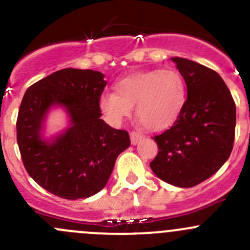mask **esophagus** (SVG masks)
Segmentation results:
<instances>
[{"instance_id": "34e87169", "label": "esophagus", "mask_w": 250, "mask_h": 250, "mask_svg": "<svg viewBox=\"0 0 250 250\" xmlns=\"http://www.w3.org/2000/svg\"><path fill=\"white\" fill-rule=\"evenodd\" d=\"M141 139H143V134L140 132H135V130L130 132V141H132L133 145H137Z\"/></svg>"}]
</instances>
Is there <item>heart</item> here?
<instances>
[{"mask_svg": "<svg viewBox=\"0 0 250 250\" xmlns=\"http://www.w3.org/2000/svg\"><path fill=\"white\" fill-rule=\"evenodd\" d=\"M116 93H103L100 110L113 125H120L135 112L150 129L172 125L183 111L186 84L176 70H150L130 75L115 84Z\"/></svg>", "mask_w": 250, "mask_h": 250, "instance_id": "1", "label": "heart"}]
</instances>
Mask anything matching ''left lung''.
I'll use <instances>...</instances> for the list:
<instances>
[{
  "mask_svg": "<svg viewBox=\"0 0 250 250\" xmlns=\"http://www.w3.org/2000/svg\"><path fill=\"white\" fill-rule=\"evenodd\" d=\"M188 87V99L172 127L156 135L158 153L152 172L178 188H192L218 172L230 157L236 128V104L218 72L172 58Z\"/></svg>",
  "mask_w": 250,
  "mask_h": 250,
  "instance_id": "obj_1",
  "label": "left lung"
}]
</instances>
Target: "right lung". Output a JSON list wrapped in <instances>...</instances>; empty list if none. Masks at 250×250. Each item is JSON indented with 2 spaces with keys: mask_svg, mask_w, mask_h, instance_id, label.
<instances>
[{
  "mask_svg": "<svg viewBox=\"0 0 250 250\" xmlns=\"http://www.w3.org/2000/svg\"><path fill=\"white\" fill-rule=\"evenodd\" d=\"M99 71L62 69L27 88L17 118V141L29 175L53 195L78 200L105 188L116 158L129 147L127 130L100 118L99 99L106 85ZM62 106L70 127L52 141L41 130L47 111Z\"/></svg>",
  "mask_w": 250,
  "mask_h": 250,
  "instance_id": "right-lung-1",
  "label": "right lung"
}]
</instances>
